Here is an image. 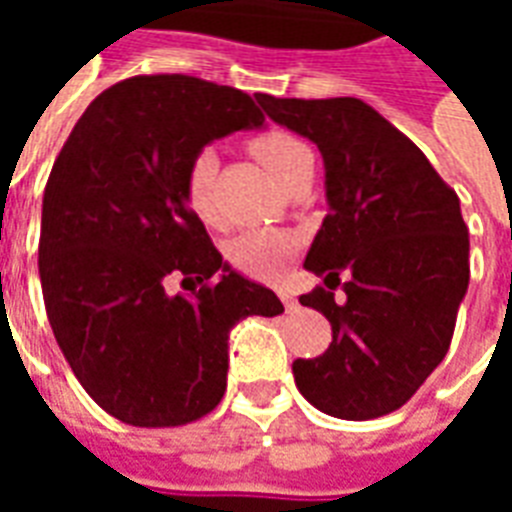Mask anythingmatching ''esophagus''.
<instances>
[{
    "label": "esophagus",
    "instance_id": "1",
    "mask_svg": "<svg viewBox=\"0 0 512 512\" xmlns=\"http://www.w3.org/2000/svg\"><path fill=\"white\" fill-rule=\"evenodd\" d=\"M277 296L282 299V304H285V310H296V299H293V293H290L288 288H277Z\"/></svg>",
    "mask_w": 512,
    "mask_h": 512
}]
</instances>
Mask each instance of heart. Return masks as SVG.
<instances>
[{
  "label": "heart",
  "mask_w": 512,
  "mask_h": 512,
  "mask_svg": "<svg viewBox=\"0 0 512 512\" xmlns=\"http://www.w3.org/2000/svg\"><path fill=\"white\" fill-rule=\"evenodd\" d=\"M249 153L282 183L290 186L304 169H312V150L299 136L282 128H266L249 139ZM216 156L211 150H200L183 172V200L189 211L205 224L216 222L213 205V178H216ZM296 255V238L282 230H246L227 244L230 266L249 277H277L290 257Z\"/></svg>",
  "instance_id": "heart-1"
}]
</instances>
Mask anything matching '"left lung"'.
I'll use <instances>...</instances> for the list:
<instances>
[{
    "label": "left lung",
    "mask_w": 512,
    "mask_h": 512,
    "mask_svg": "<svg viewBox=\"0 0 512 512\" xmlns=\"http://www.w3.org/2000/svg\"><path fill=\"white\" fill-rule=\"evenodd\" d=\"M257 101L274 123L312 139L326 164L329 213L304 260L323 285L299 301L329 318L332 345L293 362L296 386L329 417L392 414L450 348L469 288L461 200L425 153L359 98L257 93Z\"/></svg>",
    "instance_id": "8db88e82"
}]
</instances>
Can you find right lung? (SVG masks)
I'll return each instance as SVG.
<instances>
[{
    "mask_svg": "<svg viewBox=\"0 0 512 512\" xmlns=\"http://www.w3.org/2000/svg\"><path fill=\"white\" fill-rule=\"evenodd\" d=\"M241 90L186 73L112 84L51 167L38 271L73 376L106 414L180 428L219 406L227 334L285 312L274 290L224 266L183 200V172L211 139L263 126ZM169 278L189 294L172 297Z\"/></svg>",
    "mask_w": 512,
    "mask_h": 512,
    "instance_id": "obj_1",
    "label": "right lung"
}]
</instances>
